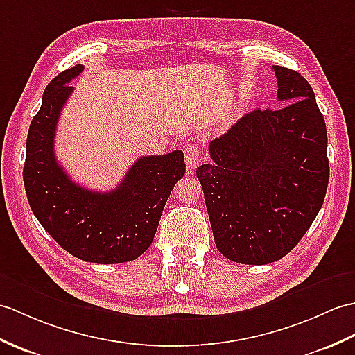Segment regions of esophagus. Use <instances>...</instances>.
Wrapping results in <instances>:
<instances>
[{"instance_id":"1","label":"esophagus","mask_w":355,"mask_h":355,"mask_svg":"<svg viewBox=\"0 0 355 355\" xmlns=\"http://www.w3.org/2000/svg\"><path fill=\"white\" fill-rule=\"evenodd\" d=\"M184 160H186V164H187V169L189 171L196 169L198 164L201 163L202 154H201L200 148H198L196 144H189L184 148Z\"/></svg>"}]
</instances>
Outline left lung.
Returning <instances> with one entry per match:
<instances>
[{"label": "left lung", "instance_id": "obj_1", "mask_svg": "<svg viewBox=\"0 0 355 355\" xmlns=\"http://www.w3.org/2000/svg\"><path fill=\"white\" fill-rule=\"evenodd\" d=\"M277 110H254L209 145L196 169L215 243L242 265L289 254L322 207L329 178L325 119L300 72L272 66Z\"/></svg>", "mask_w": 355, "mask_h": 355}]
</instances>
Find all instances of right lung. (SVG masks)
<instances>
[{
    "mask_svg": "<svg viewBox=\"0 0 355 355\" xmlns=\"http://www.w3.org/2000/svg\"><path fill=\"white\" fill-rule=\"evenodd\" d=\"M83 64L60 72L42 96L28 136L24 186L28 204L54 241L83 261L113 265L142 255L157 232L164 204L184 175L183 151L144 155L110 192L81 187L63 171L54 154V136L63 105Z\"/></svg>",
    "mask_w": 355,
    "mask_h": 355,
    "instance_id": "1",
    "label": "right lung"
}]
</instances>
